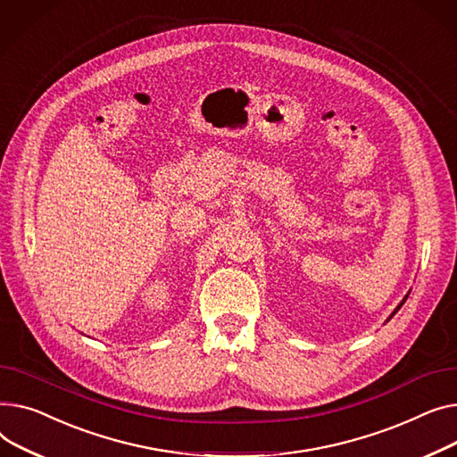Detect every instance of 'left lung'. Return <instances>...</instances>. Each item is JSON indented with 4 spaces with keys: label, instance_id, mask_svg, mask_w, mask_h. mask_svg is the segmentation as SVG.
Returning <instances> with one entry per match:
<instances>
[{
    "label": "left lung",
    "instance_id": "obj_1",
    "mask_svg": "<svg viewBox=\"0 0 457 457\" xmlns=\"http://www.w3.org/2000/svg\"><path fill=\"white\" fill-rule=\"evenodd\" d=\"M406 299H408V297H406ZM406 299H404V301H406ZM404 301H402V303H400V304H398V308H396V310H395V312H393V315H395V313H396V312H398V310H400V306H402V304H404ZM393 315H391V317H393ZM391 317H389V319H391Z\"/></svg>",
    "mask_w": 457,
    "mask_h": 457
}]
</instances>
